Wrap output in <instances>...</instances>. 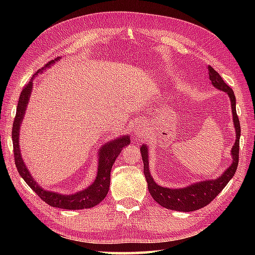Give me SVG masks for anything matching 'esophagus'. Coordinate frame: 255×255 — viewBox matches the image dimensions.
<instances>
[{"instance_id":"obj_1","label":"esophagus","mask_w":255,"mask_h":255,"mask_svg":"<svg viewBox=\"0 0 255 255\" xmlns=\"http://www.w3.org/2000/svg\"><path fill=\"white\" fill-rule=\"evenodd\" d=\"M147 125H145V123L143 122H140L136 125V127H134V130H136V133L139 134H143L145 131H147Z\"/></svg>"}]
</instances>
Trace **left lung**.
Wrapping results in <instances>:
<instances>
[{"label": "left lung", "mask_w": 255, "mask_h": 255, "mask_svg": "<svg viewBox=\"0 0 255 255\" xmlns=\"http://www.w3.org/2000/svg\"><path fill=\"white\" fill-rule=\"evenodd\" d=\"M208 74L211 83L216 89L224 91L228 94L231 102L232 117H234V125L236 128V142L231 149L232 163L227 169L224 174L216 180H207L198 183L192 184L184 188H167L162 187L156 184L152 176L150 175L149 171V161H148V147L142 144L140 151L143 161V173L145 180L148 183V189L156 203H159L162 207L167 209L178 210V211H194L205 207L213 200L217 195L223 191L228 182L234 177L239 162V140H240V123L236 111V96L234 91L230 86L225 83L223 78L215 69L208 66Z\"/></svg>", "instance_id": "1"}]
</instances>
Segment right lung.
Wrapping results in <instances>:
<instances>
[{"label": "right lung", "instance_id": "obj_1", "mask_svg": "<svg viewBox=\"0 0 255 255\" xmlns=\"http://www.w3.org/2000/svg\"><path fill=\"white\" fill-rule=\"evenodd\" d=\"M59 58L53 59L50 62H48L44 68H41L36 72L39 73L42 72V70L46 68H49L51 64L56 61H59ZM36 74L32 75L30 81L27 83L23 91H21L17 110H16V116L14 118L13 123V129H12V139H13V147H14V158H15V165L17 167V171L19 175L24 178V181L28 184V186L34 191L38 196H39L45 203L50 205L51 207L62 208V209H84V208H91L94 207L97 204H100L103 199L106 197L110 189L111 184V171L114 162H115L118 154L122 152L123 148L125 145L130 143V138L128 134L123 136L121 138H117L112 141H108L100 149L99 152V169H97V175L93 184L83 189V191L78 192L77 194L71 195H62L55 192L46 191V189L41 188L39 184L32 178L30 173L25 165L23 158L20 154L19 149V129L20 124L23 122L24 115L26 112V107L29 103L30 92L32 89V80L36 77Z\"/></svg>", "mask_w": 255, "mask_h": 255}]
</instances>
